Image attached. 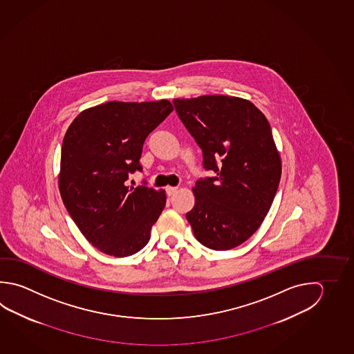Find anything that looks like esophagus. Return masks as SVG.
I'll return each mask as SVG.
<instances>
[{
	"mask_svg": "<svg viewBox=\"0 0 354 354\" xmlns=\"http://www.w3.org/2000/svg\"><path fill=\"white\" fill-rule=\"evenodd\" d=\"M177 187H171L168 186L167 188H166V192H167L168 196H174V193L177 192Z\"/></svg>",
	"mask_w": 354,
	"mask_h": 354,
	"instance_id": "esophagus-1",
	"label": "esophagus"
}]
</instances>
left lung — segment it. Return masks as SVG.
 I'll return each instance as SVG.
<instances>
[{"mask_svg": "<svg viewBox=\"0 0 354 354\" xmlns=\"http://www.w3.org/2000/svg\"><path fill=\"white\" fill-rule=\"evenodd\" d=\"M174 104L202 149L203 167L214 172L196 182V202L187 221L207 248L232 250L259 228L281 180V157L270 123L239 97L176 98Z\"/></svg>", "mask_w": 354, "mask_h": 354, "instance_id": "left-lung-1", "label": "left lung"}]
</instances>
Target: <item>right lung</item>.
Returning <instances> with one entry per match:
<instances>
[{
    "label": "right lung",
    "instance_id": "right-lung-1",
    "mask_svg": "<svg viewBox=\"0 0 354 354\" xmlns=\"http://www.w3.org/2000/svg\"><path fill=\"white\" fill-rule=\"evenodd\" d=\"M174 111L167 100L111 102L84 109L64 135L59 193L78 230L97 250L127 257L141 251L166 206V193L126 186L142 171L147 136Z\"/></svg>",
    "mask_w": 354,
    "mask_h": 354
}]
</instances>
